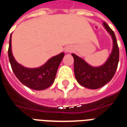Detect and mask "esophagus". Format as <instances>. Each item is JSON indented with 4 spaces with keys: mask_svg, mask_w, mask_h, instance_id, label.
Masks as SVG:
<instances>
[{
    "mask_svg": "<svg viewBox=\"0 0 127 127\" xmlns=\"http://www.w3.org/2000/svg\"><path fill=\"white\" fill-rule=\"evenodd\" d=\"M66 52H72V49L70 47H67L66 49Z\"/></svg>",
    "mask_w": 127,
    "mask_h": 127,
    "instance_id": "1",
    "label": "esophagus"
}]
</instances>
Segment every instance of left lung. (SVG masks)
<instances>
[{
	"label": "left lung",
	"instance_id": "obj_1",
	"mask_svg": "<svg viewBox=\"0 0 127 127\" xmlns=\"http://www.w3.org/2000/svg\"><path fill=\"white\" fill-rule=\"evenodd\" d=\"M103 26L113 39V50L108 60L103 65L98 67L90 66L83 59L74 54V73L77 82L84 87L90 89H97L105 85L114 77L119 61V47L115 34L107 24Z\"/></svg>",
	"mask_w": 127,
	"mask_h": 127
}]
</instances>
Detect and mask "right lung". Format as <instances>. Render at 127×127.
<instances>
[{
  "label": "right lung",
  "instance_id": "1",
  "mask_svg": "<svg viewBox=\"0 0 127 127\" xmlns=\"http://www.w3.org/2000/svg\"><path fill=\"white\" fill-rule=\"evenodd\" d=\"M64 55V53L54 56L44 65L36 69L24 67L15 61L11 52V34L9 39L8 56L12 70L15 76L24 85L32 90L41 91L50 87L55 80L56 75L59 64Z\"/></svg>",
  "mask_w": 127,
  "mask_h": 127
}]
</instances>
